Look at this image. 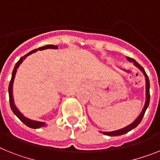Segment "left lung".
Returning a JSON list of instances; mask_svg holds the SVG:
<instances>
[{"mask_svg": "<svg viewBox=\"0 0 160 160\" xmlns=\"http://www.w3.org/2000/svg\"><path fill=\"white\" fill-rule=\"evenodd\" d=\"M127 60L133 63V65L136 67L137 68L140 70L141 72L143 73L145 76V80H146V102H145V105L143 107V109H142V112L139 114L138 117L136 118V119L132 122V123H130L128 125H127L126 127L123 128H120V129H118V130H115V131H111V132H102V134L104 135H107V136H120V135H123V134H125L127 133L128 132L131 131L132 129L135 128L137 126L141 123L142 121V118L145 115V112H146V109H147V107L149 106V103H150V81H149V79H148V76L146 75V72H145L144 68H142V66L140 64L138 63V62L135 61L133 58H128V57H126Z\"/></svg>", "mask_w": 160, "mask_h": 160, "instance_id": "obj_1", "label": "left lung"}]
</instances>
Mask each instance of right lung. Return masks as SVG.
Instances as JSON below:
<instances>
[{"label": "right lung", "mask_w": 160, "mask_h": 160, "mask_svg": "<svg viewBox=\"0 0 160 160\" xmlns=\"http://www.w3.org/2000/svg\"><path fill=\"white\" fill-rule=\"evenodd\" d=\"M58 46L57 45H46L45 46H42L41 48H38V49H36L34 50L31 51L28 53H27L26 55H24L23 57H22L20 58L19 60L18 61V62L15 64V67H14V70H13V72H12V77H11V80H10V82H9V104H10V107H11L12 111L14 112V115L18 118V119L22 122V123L27 125L28 127L31 128H40L41 127H45L47 126L46 123L45 122H41V121H37V120H33V119H31L29 118L26 117L25 115H22L21 112H20L19 110L18 109V107H16L15 103H14V96H13V84H14V78H15V75L16 72H17V69L18 68V67L20 66V64L22 63L23 60L26 58L28 56L31 55L32 53H36L37 51L38 50H44V49H58Z\"/></svg>", "instance_id": "right-lung-1"}]
</instances>
